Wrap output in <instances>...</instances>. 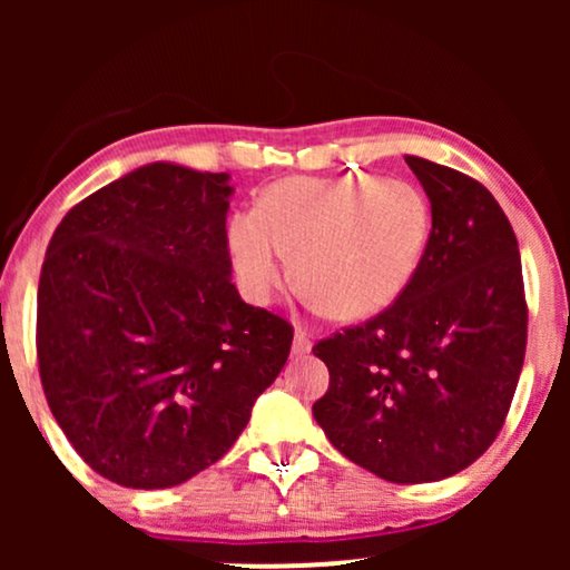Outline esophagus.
<instances>
[{
  "instance_id": "esophagus-1",
  "label": "esophagus",
  "mask_w": 570,
  "mask_h": 570,
  "mask_svg": "<svg viewBox=\"0 0 570 570\" xmlns=\"http://www.w3.org/2000/svg\"><path fill=\"white\" fill-rule=\"evenodd\" d=\"M292 353L294 356H305V353H311V340L303 330L294 332V340H292Z\"/></svg>"
}]
</instances>
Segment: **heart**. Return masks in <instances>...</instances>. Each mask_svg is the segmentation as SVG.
I'll list each match as a JSON object with an SVG mask.
<instances>
[{"label":"heart","instance_id":"b5f03b06","mask_svg":"<svg viewBox=\"0 0 570 570\" xmlns=\"http://www.w3.org/2000/svg\"><path fill=\"white\" fill-rule=\"evenodd\" d=\"M431 235L426 195L370 174L289 176L238 212L227 246L240 286L267 303L294 278L332 318L356 322L394 305Z\"/></svg>","mask_w":570,"mask_h":570}]
</instances>
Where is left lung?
Here are the masks:
<instances>
[{
	"instance_id": "1",
	"label": "left lung",
	"mask_w": 570,
	"mask_h": 570,
	"mask_svg": "<svg viewBox=\"0 0 570 570\" xmlns=\"http://www.w3.org/2000/svg\"><path fill=\"white\" fill-rule=\"evenodd\" d=\"M431 203V235L394 305L313 348L330 389L313 417L348 461L399 485L436 482L493 444L528 340L520 248L480 181L404 155Z\"/></svg>"
}]
</instances>
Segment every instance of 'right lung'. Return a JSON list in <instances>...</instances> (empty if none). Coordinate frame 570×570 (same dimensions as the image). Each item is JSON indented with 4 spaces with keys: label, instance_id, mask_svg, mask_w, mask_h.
Here are the masks:
<instances>
[{
    "label": "right lung",
    "instance_id": "1",
    "mask_svg": "<svg viewBox=\"0 0 570 570\" xmlns=\"http://www.w3.org/2000/svg\"><path fill=\"white\" fill-rule=\"evenodd\" d=\"M230 174L149 163L50 238L39 377L82 461L122 488H174L217 463L289 358L292 326L230 281Z\"/></svg>",
    "mask_w": 570,
    "mask_h": 570
}]
</instances>
